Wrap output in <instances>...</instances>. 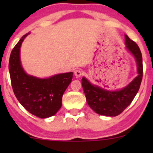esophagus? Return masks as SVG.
Wrapping results in <instances>:
<instances>
[{
    "instance_id": "obj_1",
    "label": "esophagus",
    "mask_w": 153,
    "mask_h": 153,
    "mask_svg": "<svg viewBox=\"0 0 153 153\" xmlns=\"http://www.w3.org/2000/svg\"><path fill=\"white\" fill-rule=\"evenodd\" d=\"M74 74H75V75L76 77H81L83 75V72L81 69H75L74 70Z\"/></svg>"
}]
</instances>
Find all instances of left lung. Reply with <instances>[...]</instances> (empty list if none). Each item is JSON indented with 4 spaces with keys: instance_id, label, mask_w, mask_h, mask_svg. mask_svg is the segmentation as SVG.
Here are the masks:
<instances>
[{
    "instance_id": "obj_1",
    "label": "left lung",
    "mask_w": 153,
    "mask_h": 153,
    "mask_svg": "<svg viewBox=\"0 0 153 153\" xmlns=\"http://www.w3.org/2000/svg\"><path fill=\"white\" fill-rule=\"evenodd\" d=\"M126 48L133 55L137 62L138 75L126 87L118 91H108L92 85L85 78L81 84L86 102L96 113L105 116H116L121 114L134 99L141 86L143 77V63L141 50L135 42L125 35Z\"/></svg>"
}]
</instances>
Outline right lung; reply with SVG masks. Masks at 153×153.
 I'll return each mask as SVG.
<instances>
[{
	"label": "right lung",
	"mask_w": 153,
	"mask_h": 153,
	"mask_svg": "<svg viewBox=\"0 0 153 153\" xmlns=\"http://www.w3.org/2000/svg\"><path fill=\"white\" fill-rule=\"evenodd\" d=\"M24 35L11 52L9 70L12 89L21 104L40 118L52 116L62 105V96L72 79L73 72L58 74L48 78H38L26 73L21 67L20 48Z\"/></svg>",
	"instance_id": "right-lung-1"
}]
</instances>
